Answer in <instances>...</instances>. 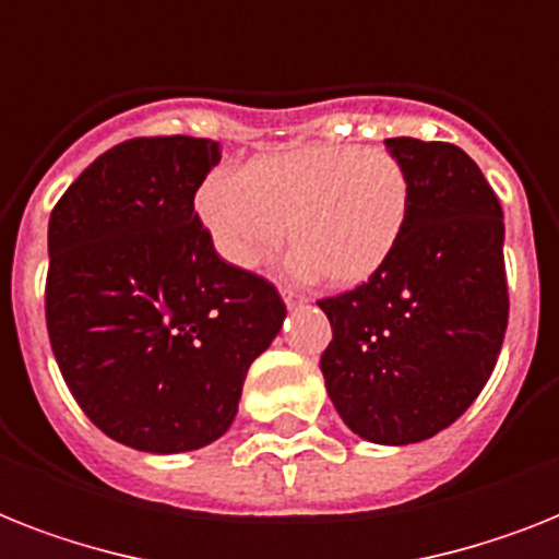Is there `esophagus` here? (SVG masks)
<instances>
[{
	"label": "esophagus",
	"mask_w": 559,
	"mask_h": 559,
	"mask_svg": "<svg viewBox=\"0 0 559 559\" xmlns=\"http://www.w3.org/2000/svg\"><path fill=\"white\" fill-rule=\"evenodd\" d=\"M281 298H284V304H287V307H298V304L307 301V298H304V293H298V289H289V287H281Z\"/></svg>",
	"instance_id": "esophagus-1"
}]
</instances>
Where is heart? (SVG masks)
I'll return each instance as SVG.
<instances>
[{
  "label": "heart",
  "mask_w": 559,
  "mask_h": 559,
  "mask_svg": "<svg viewBox=\"0 0 559 559\" xmlns=\"http://www.w3.org/2000/svg\"><path fill=\"white\" fill-rule=\"evenodd\" d=\"M198 215L224 261L255 270L284 243L289 270L358 287L396 252L411 215V177L384 148L312 143L215 171Z\"/></svg>",
  "instance_id": "heart-1"
}]
</instances>
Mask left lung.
<instances>
[{
  "mask_svg": "<svg viewBox=\"0 0 559 559\" xmlns=\"http://www.w3.org/2000/svg\"><path fill=\"white\" fill-rule=\"evenodd\" d=\"M411 177V215L373 278L319 301L321 356L344 425L376 444L437 437L474 405L508 326L506 224L497 194L453 143L384 140Z\"/></svg>",
  "mask_w": 559,
  "mask_h": 559,
  "instance_id": "8db88e82",
  "label": "left lung"
}]
</instances>
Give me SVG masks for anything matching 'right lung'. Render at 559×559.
<instances>
[{"mask_svg":"<svg viewBox=\"0 0 559 559\" xmlns=\"http://www.w3.org/2000/svg\"><path fill=\"white\" fill-rule=\"evenodd\" d=\"M212 140L138 138L91 163L48 221L45 319L68 390L115 442L206 448L229 430L249 365L287 307L229 266L194 212Z\"/></svg>","mask_w":559,"mask_h":559,"instance_id":"add662e5","label":"right lung"}]
</instances>
